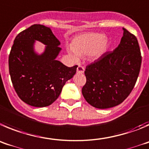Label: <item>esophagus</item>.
Wrapping results in <instances>:
<instances>
[{
  "mask_svg": "<svg viewBox=\"0 0 149 149\" xmlns=\"http://www.w3.org/2000/svg\"><path fill=\"white\" fill-rule=\"evenodd\" d=\"M84 71V67H82L81 65H79L77 68V73H83Z\"/></svg>",
  "mask_w": 149,
  "mask_h": 149,
  "instance_id": "esophagus-1",
  "label": "esophagus"
}]
</instances>
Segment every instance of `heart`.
Listing matches in <instances>:
<instances>
[{"instance_id":"heart-1","label":"heart","mask_w":149,"mask_h":149,"mask_svg":"<svg viewBox=\"0 0 149 149\" xmlns=\"http://www.w3.org/2000/svg\"><path fill=\"white\" fill-rule=\"evenodd\" d=\"M108 47V40L104 35L98 33H88L76 36L73 40L71 48L75 54H72L76 61L78 56L89 54L92 59L101 57Z\"/></svg>"}]
</instances>
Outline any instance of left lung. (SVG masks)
<instances>
[{"label":"left lung","instance_id":"left-lung-1","mask_svg":"<svg viewBox=\"0 0 149 149\" xmlns=\"http://www.w3.org/2000/svg\"><path fill=\"white\" fill-rule=\"evenodd\" d=\"M141 63L136 36L123 28L117 47L86 66V83L81 90L85 100L100 109L121 104L134 88Z\"/></svg>","mask_w":149,"mask_h":149}]
</instances>
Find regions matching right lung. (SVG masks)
<instances>
[{"label":"right lung","mask_w":149,"mask_h":149,"mask_svg":"<svg viewBox=\"0 0 149 149\" xmlns=\"http://www.w3.org/2000/svg\"><path fill=\"white\" fill-rule=\"evenodd\" d=\"M35 40L47 45L44 54L34 51ZM60 42L50 28L34 24L16 36L9 56V70L19 98L37 108L46 107L59 96L63 86L76 72L77 65L68 68L56 60Z\"/></svg>","instance_id":"add662e5"}]
</instances>
